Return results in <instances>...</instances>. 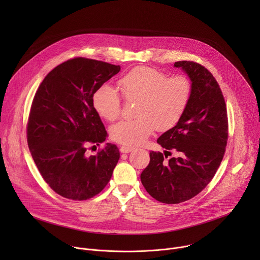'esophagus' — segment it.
<instances>
[{
    "mask_svg": "<svg viewBox=\"0 0 260 260\" xmlns=\"http://www.w3.org/2000/svg\"><path fill=\"white\" fill-rule=\"evenodd\" d=\"M134 150V148L133 147H129V146H121L120 147V151L122 152V153H128V152H131V151H133Z\"/></svg>",
    "mask_w": 260,
    "mask_h": 260,
    "instance_id": "1",
    "label": "esophagus"
}]
</instances>
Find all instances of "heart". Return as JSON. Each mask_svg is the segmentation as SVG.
I'll list each match as a JSON object with an SVG mask.
<instances>
[{"label":"heart","mask_w":260,"mask_h":260,"mask_svg":"<svg viewBox=\"0 0 260 260\" xmlns=\"http://www.w3.org/2000/svg\"><path fill=\"white\" fill-rule=\"evenodd\" d=\"M127 103H138L134 120H122L110 128L113 141L127 145L143 144L155 128L167 132L175 127L188 109L193 84L186 75L169 76L164 71L150 67H137L118 81ZM95 112L113 121L121 114L119 93L109 85H102L92 95Z\"/></svg>","instance_id":"b5f03b06"}]
</instances>
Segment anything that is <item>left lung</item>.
Segmentation results:
<instances>
[{
  "mask_svg": "<svg viewBox=\"0 0 260 260\" xmlns=\"http://www.w3.org/2000/svg\"><path fill=\"white\" fill-rule=\"evenodd\" d=\"M188 74L193 93L180 122L162 134L157 143L167 149L150 151V161L141 174L146 191L164 204H179L199 194L215 176L229 139L226 104L212 73L199 62L174 64ZM171 151L178 157L166 161Z\"/></svg>",
  "mask_w": 260,
  "mask_h": 260,
  "instance_id": "left-lung-1",
  "label": "left lung"
}]
</instances>
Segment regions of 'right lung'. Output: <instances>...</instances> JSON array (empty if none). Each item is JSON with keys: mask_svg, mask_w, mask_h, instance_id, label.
I'll list each match as a JSON object with an SVG mask.
<instances>
[{"mask_svg": "<svg viewBox=\"0 0 260 260\" xmlns=\"http://www.w3.org/2000/svg\"><path fill=\"white\" fill-rule=\"evenodd\" d=\"M119 71V66L74 57L49 72L36 91L26 124L27 145L42 178L62 198L91 199L112 177L120 156L117 146L107 143L95 155L86 150L107 137L92 95Z\"/></svg>", "mask_w": 260, "mask_h": 260, "instance_id": "right-lung-1", "label": "right lung"}]
</instances>
